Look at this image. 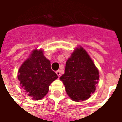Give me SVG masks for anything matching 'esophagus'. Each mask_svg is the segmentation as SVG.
<instances>
[{
  "label": "esophagus",
  "mask_w": 122,
  "mask_h": 122,
  "mask_svg": "<svg viewBox=\"0 0 122 122\" xmlns=\"http://www.w3.org/2000/svg\"><path fill=\"white\" fill-rule=\"evenodd\" d=\"M56 74H57V76H58L59 77L61 76V72H60L59 71H56Z\"/></svg>",
  "instance_id": "esophagus-1"
}]
</instances>
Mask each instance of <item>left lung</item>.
<instances>
[{"label": "left lung", "instance_id": "left-lung-1", "mask_svg": "<svg viewBox=\"0 0 122 122\" xmlns=\"http://www.w3.org/2000/svg\"><path fill=\"white\" fill-rule=\"evenodd\" d=\"M99 71L84 48H76L66 61L65 74L60 77L66 93L74 101L90 97L95 91Z\"/></svg>", "mask_w": 122, "mask_h": 122}]
</instances>
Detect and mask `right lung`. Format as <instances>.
<instances>
[{"instance_id":"obj_1","label":"right lung","mask_w":122,"mask_h":122,"mask_svg":"<svg viewBox=\"0 0 122 122\" xmlns=\"http://www.w3.org/2000/svg\"><path fill=\"white\" fill-rule=\"evenodd\" d=\"M17 78L28 95L38 100L47 94L49 86L58 76L42 51L35 50L20 68Z\"/></svg>"}]
</instances>
